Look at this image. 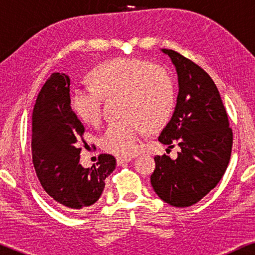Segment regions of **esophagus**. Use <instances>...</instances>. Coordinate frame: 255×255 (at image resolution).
Returning <instances> with one entry per match:
<instances>
[{
  "label": "esophagus",
  "mask_w": 255,
  "mask_h": 255,
  "mask_svg": "<svg viewBox=\"0 0 255 255\" xmlns=\"http://www.w3.org/2000/svg\"><path fill=\"white\" fill-rule=\"evenodd\" d=\"M133 159V157H118L116 158V162H118L119 165L124 164V163H128Z\"/></svg>",
  "instance_id": "obj_1"
}]
</instances>
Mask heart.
<instances>
[{
    "label": "heart",
    "instance_id": "obj_1",
    "mask_svg": "<svg viewBox=\"0 0 255 255\" xmlns=\"http://www.w3.org/2000/svg\"><path fill=\"white\" fill-rule=\"evenodd\" d=\"M92 85L73 91L72 109L81 121L97 125L104 97L122 96L119 121L107 126L102 146L120 157L134 154L140 137L164 126L176 105L174 80L163 69L137 58L122 57L102 63L90 74Z\"/></svg>",
    "mask_w": 255,
    "mask_h": 255
}]
</instances>
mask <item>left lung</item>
I'll return each instance as SVG.
<instances>
[{"mask_svg":"<svg viewBox=\"0 0 255 255\" xmlns=\"http://www.w3.org/2000/svg\"><path fill=\"white\" fill-rule=\"evenodd\" d=\"M170 57L178 79L177 103L160 133L162 144L181 148L176 159L154 157L151 184L163 201L175 207L197 204L217 186L227 170L233 130L217 86L203 68L178 52L162 49Z\"/></svg>","mask_w":255,"mask_h":255,"instance_id":"1","label":"left lung"}]
</instances>
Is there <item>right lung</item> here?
I'll return each instance as SVG.
<instances>
[{
	"label": "right lung",
	"mask_w": 255,
	"mask_h": 255,
	"mask_svg": "<svg viewBox=\"0 0 255 255\" xmlns=\"http://www.w3.org/2000/svg\"><path fill=\"white\" fill-rule=\"evenodd\" d=\"M71 79L52 73L38 95L32 114V160L43 189L66 211L78 212L101 198L104 180L115 170L111 154L84 168L80 160L85 127L71 108Z\"/></svg>",
	"instance_id": "add662e5"
}]
</instances>
